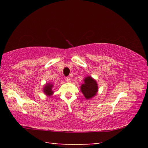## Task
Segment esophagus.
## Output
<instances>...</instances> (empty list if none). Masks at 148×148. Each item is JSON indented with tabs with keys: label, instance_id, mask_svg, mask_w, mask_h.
<instances>
[{
	"label": "esophagus",
	"instance_id": "esophagus-1",
	"mask_svg": "<svg viewBox=\"0 0 148 148\" xmlns=\"http://www.w3.org/2000/svg\"><path fill=\"white\" fill-rule=\"evenodd\" d=\"M65 79H66V81L67 82H71V77H65Z\"/></svg>",
	"mask_w": 148,
	"mask_h": 148
}]
</instances>
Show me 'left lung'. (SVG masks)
<instances>
[{"label": "left lung", "instance_id": "obj_1", "mask_svg": "<svg viewBox=\"0 0 148 148\" xmlns=\"http://www.w3.org/2000/svg\"><path fill=\"white\" fill-rule=\"evenodd\" d=\"M85 83L81 86V91L86 99H89L94 97L98 91V86L95 79L91 77H87L84 79Z\"/></svg>", "mask_w": 148, "mask_h": 148}]
</instances>
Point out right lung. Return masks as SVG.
I'll use <instances>...</instances> for the list:
<instances>
[{
	"label": "right lung",
	"mask_w": 148,
	"mask_h": 148,
	"mask_svg": "<svg viewBox=\"0 0 148 148\" xmlns=\"http://www.w3.org/2000/svg\"><path fill=\"white\" fill-rule=\"evenodd\" d=\"M52 87H53V85L52 84H47L45 86V87L44 89V92L46 93V95H51L53 94V91H52Z\"/></svg>",
	"instance_id": "1"
}]
</instances>
